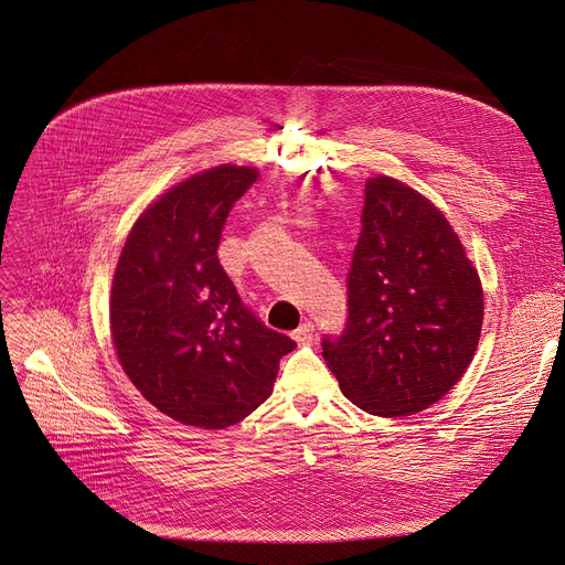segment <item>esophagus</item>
I'll use <instances>...</instances> for the list:
<instances>
[{
	"mask_svg": "<svg viewBox=\"0 0 565 565\" xmlns=\"http://www.w3.org/2000/svg\"><path fill=\"white\" fill-rule=\"evenodd\" d=\"M292 338L297 340V344H311L316 340V327L313 322H303L295 333Z\"/></svg>",
	"mask_w": 565,
	"mask_h": 565,
	"instance_id": "34e87169",
	"label": "esophagus"
}]
</instances>
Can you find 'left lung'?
I'll return each instance as SVG.
<instances>
[{"label": "left lung", "instance_id": "left-lung-1", "mask_svg": "<svg viewBox=\"0 0 565 565\" xmlns=\"http://www.w3.org/2000/svg\"><path fill=\"white\" fill-rule=\"evenodd\" d=\"M347 324L322 338L342 394L379 417H407L467 372L482 331L480 277L444 214L387 175L365 184Z\"/></svg>", "mask_w": 565, "mask_h": 565}]
</instances>
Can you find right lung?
Segmentation results:
<instances>
[{
  "label": "right lung",
  "instance_id": "right-lung-1",
  "mask_svg": "<svg viewBox=\"0 0 565 565\" xmlns=\"http://www.w3.org/2000/svg\"><path fill=\"white\" fill-rule=\"evenodd\" d=\"M256 178L252 167L227 164L180 182L139 216L117 264L119 363L146 401L186 426L245 419L297 347L247 309L218 262L227 216Z\"/></svg>",
  "mask_w": 565,
  "mask_h": 565
}]
</instances>
